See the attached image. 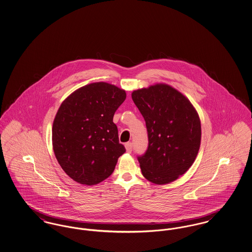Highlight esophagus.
Masks as SVG:
<instances>
[{
    "instance_id": "esophagus-1",
    "label": "esophagus",
    "mask_w": 252,
    "mask_h": 252,
    "mask_svg": "<svg viewBox=\"0 0 252 252\" xmlns=\"http://www.w3.org/2000/svg\"><path fill=\"white\" fill-rule=\"evenodd\" d=\"M125 146H126V152L130 153L132 151V143H126V144H125Z\"/></svg>"
}]
</instances>
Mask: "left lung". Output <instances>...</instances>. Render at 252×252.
<instances>
[{
	"label": "left lung",
	"instance_id": "left-lung-1",
	"mask_svg": "<svg viewBox=\"0 0 252 252\" xmlns=\"http://www.w3.org/2000/svg\"><path fill=\"white\" fill-rule=\"evenodd\" d=\"M145 121L148 147L138 157L144 178L155 184L178 180L192 166L201 141L199 116L187 97L167 84L132 93Z\"/></svg>",
	"mask_w": 252,
	"mask_h": 252
}]
</instances>
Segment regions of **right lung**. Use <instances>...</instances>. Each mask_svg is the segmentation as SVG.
Instances as JSON below:
<instances>
[{
	"instance_id": "1",
	"label": "right lung",
	"mask_w": 252,
	"mask_h": 252,
	"mask_svg": "<svg viewBox=\"0 0 252 252\" xmlns=\"http://www.w3.org/2000/svg\"><path fill=\"white\" fill-rule=\"evenodd\" d=\"M126 97L120 88L96 82L76 90L60 105L53 123V149L74 181L95 185L113 173L126 152L113 116Z\"/></svg>"
}]
</instances>
